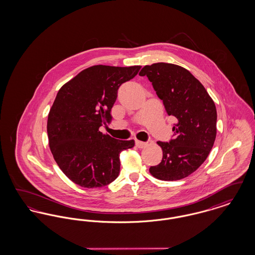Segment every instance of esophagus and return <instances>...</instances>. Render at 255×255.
<instances>
[{"label":"esophagus","mask_w":255,"mask_h":255,"mask_svg":"<svg viewBox=\"0 0 255 255\" xmlns=\"http://www.w3.org/2000/svg\"><path fill=\"white\" fill-rule=\"evenodd\" d=\"M146 145V142H143V141H140V140H135V146L137 147V148H143L144 146Z\"/></svg>","instance_id":"34e87169"}]
</instances>
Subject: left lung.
<instances>
[{"label": "left lung", "mask_w": 255, "mask_h": 255, "mask_svg": "<svg viewBox=\"0 0 255 255\" xmlns=\"http://www.w3.org/2000/svg\"><path fill=\"white\" fill-rule=\"evenodd\" d=\"M146 75L168 116L177 119L174 138L158 141L162 159L150 167L152 176L161 181H178L189 176L206 160L216 138L217 111L205 87L189 71L169 63L144 66Z\"/></svg>", "instance_id": "obj_1"}]
</instances>
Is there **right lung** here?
<instances>
[{
	"label": "right lung",
	"mask_w": 255,
	"mask_h": 255,
	"mask_svg": "<svg viewBox=\"0 0 255 255\" xmlns=\"http://www.w3.org/2000/svg\"><path fill=\"white\" fill-rule=\"evenodd\" d=\"M140 68L93 66L57 93L48 117L49 148L60 169L74 183L102 187L119 177L120 154L133 147L134 141L116 139L101 133L99 127L112 120L119 88Z\"/></svg>",
	"instance_id": "right-lung-1"
}]
</instances>
